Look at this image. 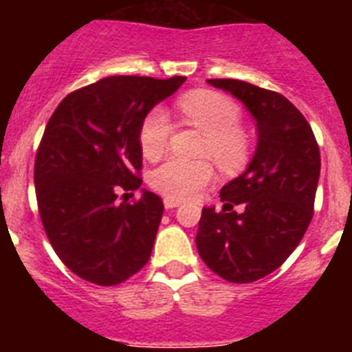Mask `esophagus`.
Returning a JSON list of instances; mask_svg holds the SVG:
<instances>
[{
    "mask_svg": "<svg viewBox=\"0 0 352 352\" xmlns=\"http://www.w3.org/2000/svg\"><path fill=\"white\" fill-rule=\"evenodd\" d=\"M164 206H166V210H173V208L179 206V201H174V199L166 197V199H164Z\"/></svg>",
    "mask_w": 352,
    "mask_h": 352,
    "instance_id": "obj_1",
    "label": "esophagus"
}]
</instances>
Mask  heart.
Here are the masks:
<instances>
[{"label": "heart", "mask_w": 352, "mask_h": 352, "mask_svg": "<svg viewBox=\"0 0 352 352\" xmlns=\"http://www.w3.org/2000/svg\"><path fill=\"white\" fill-rule=\"evenodd\" d=\"M182 113L192 125L206 133L203 155H210L220 167L232 169L245 160L247 141L239 130V111L229 98L211 91H195L179 100ZM170 120L164 109L157 107L144 118L139 132L142 153L158 158L169 146ZM213 178V167L206 160L169 158L151 173L149 183L169 199H190L203 190Z\"/></svg>", "instance_id": "b5f03b06"}]
</instances>
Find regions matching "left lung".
I'll return each instance as SVG.
<instances>
[{"mask_svg":"<svg viewBox=\"0 0 352 352\" xmlns=\"http://www.w3.org/2000/svg\"><path fill=\"white\" fill-rule=\"evenodd\" d=\"M256 120L257 144L247 169L222 186V211L203 208L195 245L223 280L248 284L280 268L314 214L321 155L303 114L285 96L238 79H208ZM241 204L244 210L234 212Z\"/></svg>","mask_w":352,"mask_h":352,"instance_id":"left-lung-1","label":"left lung"}]
</instances>
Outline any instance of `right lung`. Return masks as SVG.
Here are the masks:
<instances>
[{"label":"right lung","mask_w":352,"mask_h":352,"mask_svg":"<svg viewBox=\"0 0 352 352\" xmlns=\"http://www.w3.org/2000/svg\"><path fill=\"white\" fill-rule=\"evenodd\" d=\"M186 77L116 76L65 96L49 120L35 160L43 229L70 272L96 285L125 282L148 263L164 204L142 188L138 203L139 142L148 113Z\"/></svg>","instance_id":"add662e5"}]
</instances>
